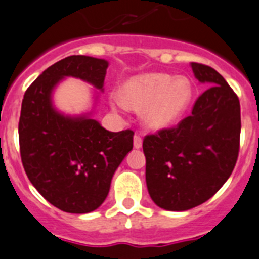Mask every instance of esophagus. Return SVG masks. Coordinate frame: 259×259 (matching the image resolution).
<instances>
[{"label": "esophagus", "instance_id": "1", "mask_svg": "<svg viewBox=\"0 0 259 259\" xmlns=\"http://www.w3.org/2000/svg\"><path fill=\"white\" fill-rule=\"evenodd\" d=\"M133 143H134V147H136V149H141V147H142V138H141L140 136H136L134 137Z\"/></svg>", "mask_w": 259, "mask_h": 259}]
</instances>
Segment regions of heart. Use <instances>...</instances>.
<instances>
[{"label": "heart", "instance_id": "obj_1", "mask_svg": "<svg viewBox=\"0 0 259 259\" xmlns=\"http://www.w3.org/2000/svg\"><path fill=\"white\" fill-rule=\"evenodd\" d=\"M192 99V85L186 77L168 73H147L126 82L122 99L114 100L117 106H132L142 110V118L150 129H164L175 123L188 108Z\"/></svg>", "mask_w": 259, "mask_h": 259}]
</instances>
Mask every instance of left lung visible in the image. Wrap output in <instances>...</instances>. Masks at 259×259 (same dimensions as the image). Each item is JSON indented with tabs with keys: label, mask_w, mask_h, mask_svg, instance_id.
Returning a JSON list of instances; mask_svg holds the SVG:
<instances>
[{
	"label": "left lung",
	"mask_w": 259,
	"mask_h": 259,
	"mask_svg": "<svg viewBox=\"0 0 259 259\" xmlns=\"http://www.w3.org/2000/svg\"><path fill=\"white\" fill-rule=\"evenodd\" d=\"M195 77L209 88L191 116L143 140L150 197L166 210H187L220 190L240 151V100L212 67L191 63Z\"/></svg>",
	"instance_id": "1"
}]
</instances>
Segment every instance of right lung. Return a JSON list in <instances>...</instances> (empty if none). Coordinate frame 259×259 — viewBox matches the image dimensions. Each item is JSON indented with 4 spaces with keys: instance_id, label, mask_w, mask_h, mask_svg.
Wrapping results in <instances>:
<instances>
[{
    "instance_id": "right-lung-1",
    "label": "right lung",
    "mask_w": 259,
    "mask_h": 259,
    "mask_svg": "<svg viewBox=\"0 0 259 259\" xmlns=\"http://www.w3.org/2000/svg\"><path fill=\"white\" fill-rule=\"evenodd\" d=\"M108 64L92 56L64 58L43 71L22 100L18 134L26 175L49 203L68 213H88L104 203L133 149L134 132L113 133L89 114L64 116L52 105V91L68 76L103 91Z\"/></svg>"
}]
</instances>
